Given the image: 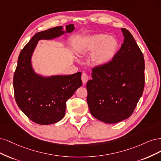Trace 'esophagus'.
<instances>
[{
    "instance_id": "obj_1",
    "label": "esophagus",
    "mask_w": 161,
    "mask_h": 161,
    "mask_svg": "<svg viewBox=\"0 0 161 161\" xmlns=\"http://www.w3.org/2000/svg\"><path fill=\"white\" fill-rule=\"evenodd\" d=\"M88 79H89V76H88V75L86 73H82L81 80H82L83 84H85L88 81Z\"/></svg>"
}]
</instances>
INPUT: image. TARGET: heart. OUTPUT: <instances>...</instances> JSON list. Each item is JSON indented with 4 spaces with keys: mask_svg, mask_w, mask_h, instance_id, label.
Segmentation results:
<instances>
[{
    "mask_svg": "<svg viewBox=\"0 0 161 161\" xmlns=\"http://www.w3.org/2000/svg\"><path fill=\"white\" fill-rule=\"evenodd\" d=\"M118 47L115 38L103 34L91 36L83 47L84 52L94 51L92 59L95 64L103 65L108 63L114 57Z\"/></svg>",
    "mask_w": 161,
    "mask_h": 161,
    "instance_id": "b5f03b06",
    "label": "heart"
}]
</instances>
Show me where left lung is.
Returning <instances> with one entry per match:
<instances>
[{"instance_id": "obj_1", "label": "left lung", "mask_w": 161, "mask_h": 161, "mask_svg": "<svg viewBox=\"0 0 161 161\" xmlns=\"http://www.w3.org/2000/svg\"><path fill=\"white\" fill-rule=\"evenodd\" d=\"M124 43L112 60L92 69L87 83V102L97 120L114 124L132 115L144 87L143 53L128 30L122 28Z\"/></svg>"}]
</instances>
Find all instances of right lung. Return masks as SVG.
I'll return each mask as SVG.
<instances>
[{
	"label": "right lung",
	"mask_w": 161,
	"mask_h": 161,
	"mask_svg": "<svg viewBox=\"0 0 161 161\" xmlns=\"http://www.w3.org/2000/svg\"><path fill=\"white\" fill-rule=\"evenodd\" d=\"M74 29L73 24L66 25L67 33ZM64 33L61 27H55L36 33L20 51L14 74V98L18 106L31 120L41 125L61 120L65 116L67 100L82 85L81 72L44 78L34 74L31 65L39 40L53 39Z\"/></svg>",
	"instance_id": "add662e5"
}]
</instances>
